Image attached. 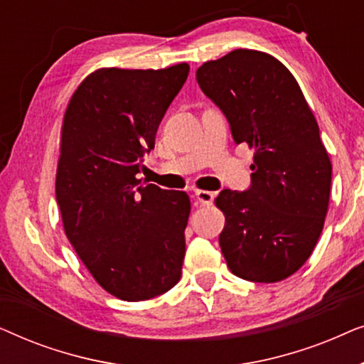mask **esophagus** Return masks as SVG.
<instances>
[{
  "instance_id": "obj_1",
  "label": "esophagus",
  "mask_w": 364,
  "mask_h": 364,
  "mask_svg": "<svg viewBox=\"0 0 364 364\" xmlns=\"http://www.w3.org/2000/svg\"><path fill=\"white\" fill-rule=\"evenodd\" d=\"M197 200L202 203V205H212L213 198H215V192L210 191H196Z\"/></svg>"
}]
</instances>
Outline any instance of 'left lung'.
<instances>
[{"label":"left lung","mask_w":364,"mask_h":364,"mask_svg":"<svg viewBox=\"0 0 364 364\" xmlns=\"http://www.w3.org/2000/svg\"><path fill=\"white\" fill-rule=\"evenodd\" d=\"M203 94L223 112L235 144L253 151L247 191L223 188L218 237L233 275L275 283L315 248L328 212L331 162L293 74L270 54L235 49L197 69Z\"/></svg>","instance_id":"obj_1"}]
</instances>
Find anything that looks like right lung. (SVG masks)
<instances>
[{
    "instance_id": "1",
    "label": "right lung",
    "mask_w": 364,
    "mask_h": 364,
    "mask_svg": "<svg viewBox=\"0 0 364 364\" xmlns=\"http://www.w3.org/2000/svg\"><path fill=\"white\" fill-rule=\"evenodd\" d=\"M188 69H97L64 114L56 173L64 232L94 280L126 301L181 280L191 200L144 186L137 173Z\"/></svg>"
}]
</instances>
